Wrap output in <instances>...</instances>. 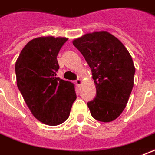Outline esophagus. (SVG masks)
<instances>
[{
  "instance_id": "1",
  "label": "esophagus",
  "mask_w": 155,
  "mask_h": 155,
  "mask_svg": "<svg viewBox=\"0 0 155 155\" xmlns=\"http://www.w3.org/2000/svg\"><path fill=\"white\" fill-rule=\"evenodd\" d=\"M75 83L76 84V85L79 86V85H80V84H81V83H82V80H81V79H80V78H79V79H77V80H75Z\"/></svg>"
}]
</instances>
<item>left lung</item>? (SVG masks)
Returning <instances> with one entry per match:
<instances>
[{"mask_svg":"<svg viewBox=\"0 0 155 155\" xmlns=\"http://www.w3.org/2000/svg\"><path fill=\"white\" fill-rule=\"evenodd\" d=\"M91 68L96 97L88 101L92 116L110 122L126 107L133 88L135 67L121 41L106 31L88 33L73 41Z\"/></svg>","mask_w":155,"mask_h":155,"instance_id":"obj_1","label":"left lung"}]
</instances>
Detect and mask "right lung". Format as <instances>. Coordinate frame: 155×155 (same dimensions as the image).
Returning <instances> with one entry per match:
<instances>
[{
  "instance_id": "obj_1",
  "label": "right lung",
  "mask_w": 155,
  "mask_h": 155,
  "mask_svg": "<svg viewBox=\"0 0 155 155\" xmlns=\"http://www.w3.org/2000/svg\"><path fill=\"white\" fill-rule=\"evenodd\" d=\"M67 41L46 36L29 41L15 63L17 86L35 119L55 126L69 117L76 99L75 84L57 77V56Z\"/></svg>"
}]
</instances>
